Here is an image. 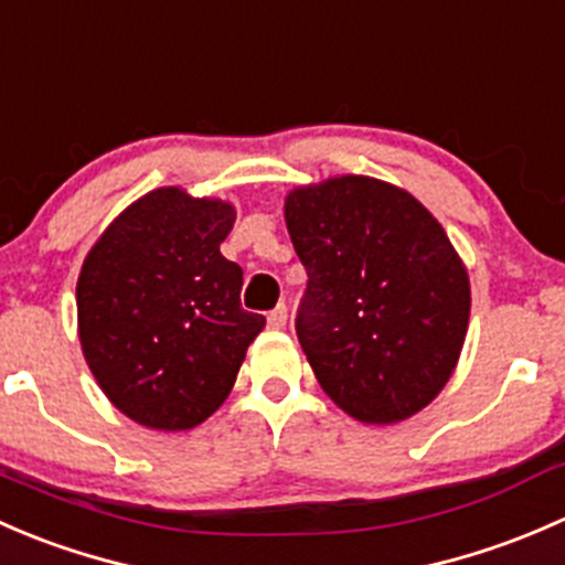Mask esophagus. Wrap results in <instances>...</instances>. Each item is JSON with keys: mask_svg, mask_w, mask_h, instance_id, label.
<instances>
[{"mask_svg": "<svg viewBox=\"0 0 565 565\" xmlns=\"http://www.w3.org/2000/svg\"><path fill=\"white\" fill-rule=\"evenodd\" d=\"M284 324H287V306H276V309L270 311V315H267V328H273V330H281Z\"/></svg>", "mask_w": 565, "mask_h": 565, "instance_id": "obj_1", "label": "esophagus"}]
</instances>
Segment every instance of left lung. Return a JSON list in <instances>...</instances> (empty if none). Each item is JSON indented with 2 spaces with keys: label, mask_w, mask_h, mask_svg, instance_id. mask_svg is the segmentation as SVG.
Instances as JSON below:
<instances>
[{
  "label": "left lung",
  "mask_w": 565,
  "mask_h": 565,
  "mask_svg": "<svg viewBox=\"0 0 565 565\" xmlns=\"http://www.w3.org/2000/svg\"><path fill=\"white\" fill-rule=\"evenodd\" d=\"M309 273L300 347L350 418L391 426L446 388L470 322V276L440 221L409 191L335 174L284 199Z\"/></svg>",
  "instance_id": "obj_1"
}]
</instances>
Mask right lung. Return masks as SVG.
<instances>
[{
  "mask_svg": "<svg viewBox=\"0 0 565 565\" xmlns=\"http://www.w3.org/2000/svg\"><path fill=\"white\" fill-rule=\"evenodd\" d=\"M235 218L224 199L156 188L84 256V361L108 402L147 429L185 431L207 420L265 328V317L241 306V265L221 254Z\"/></svg>",
  "mask_w": 565,
  "mask_h": 565,
  "instance_id": "add662e5",
  "label": "right lung"
}]
</instances>
